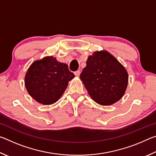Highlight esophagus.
Masks as SVG:
<instances>
[{
    "label": "esophagus",
    "mask_w": 156,
    "mask_h": 156,
    "mask_svg": "<svg viewBox=\"0 0 156 156\" xmlns=\"http://www.w3.org/2000/svg\"><path fill=\"white\" fill-rule=\"evenodd\" d=\"M74 74H75L76 76H77V77H78V76H80V70L76 71V72H74Z\"/></svg>",
    "instance_id": "esophagus-1"
}]
</instances>
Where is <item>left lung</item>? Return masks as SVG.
Wrapping results in <instances>:
<instances>
[{
    "instance_id": "left-lung-1",
    "label": "left lung",
    "mask_w": 156,
    "mask_h": 156,
    "mask_svg": "<svg viewBox=\"0 0 156 156\" xmlns=\"http://www.w3.org/2000/svg\"><path fill=\"white\" fill-rule=\"evenodd\" d=\"M80 78L91 98L105 106L118 101L128 84L125 67L107 51H96L89 56Z\"/></svg>"
}]
</instances>
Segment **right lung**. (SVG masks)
I'll return each instance as SVG.
<instances>
[{
  "label": "right lung",
  "instance_id": "1",
  "mask_svg": "<svg viewBox=\"0 0 156 156\" xmlns=\"http://www.w3.org/2000/svg\"><path fill=\"white\" fill-rule=\"evenodd\" d=\"M75 77L67 64L55 58L45 57L32 63L25 75L28 93L39 103L56 102L67 89L69 81Z\"/></svg>",
  "mask_w": 156,
  "mask_h": 156
}]
</instances>
